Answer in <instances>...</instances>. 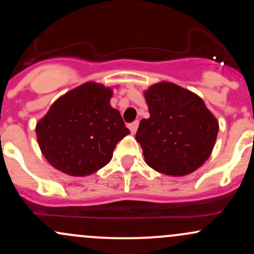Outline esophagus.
Returning a JSON list of instances; mask_svg holds the SVG:
<instances>
[{
    "label": "esophagus",
    "instance_id": "34e87169",
    "mask_svg": "<svg viewBox=\"0 0 254 254\" xmlns=\"http://www.w3.org/2000/svg\"><path fill=\"white\" fill-rule=\"evenodd\" d=\"M137 127H138V121H135L129 124V129L131 131V133H135L137 131Z\"/></svg>",
    "mask_w": 254,
    "mask_h": 254
}]
</instances>
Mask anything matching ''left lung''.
<instances>
[{
	"mask_svg": "<svg viewBox=\"0 0 254 254\" xmlns=\"http://www.w3.org/2000/svg\"><path fill=\"white\" fill-rule=\"evenodd\" d=\"M150 117L136 132L145 162L167 176H186L210 156L218 123L194 93L160 82L144 93Z\"/></svg>",
	"mask_w": 254,
	"mask_h": 254,
	"instance_id": "obj_1",
	"label": "left lung"
}]
</instances>
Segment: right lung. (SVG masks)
<instances>
[{
    "mask_svg": "<svg viewBox=\"0 0 254 254\" xmlns=\"http://www.w3.org/2000/svg\"><path fill=\"white\" fill-rule=\"evenodd\" d=\"M112 89L87 82L52 104L36 132L44 156L63 173L83 177L111 161L116 144L130 130L112 109Z\"/></svg>",
    "mask_w": 254,
    "mask_h": 254,
    "instance_id": "right-lung-1",
    "label": "right lung"
}]
</instances>
